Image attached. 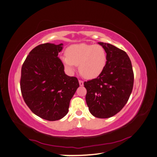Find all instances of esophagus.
<instances>
[{"label": "esophagus", "instance_id": "1", "mask_svg": "<svg viewBox=\"0 0 157 157\" xmlns=\"http://www.w3.org/2000/svg\"><path fill=\"white\" fill-rule=\"evenodd\" d=\"M78 82H79V85H80V86H83V85H84V82H83V81H81V80H79Z\"/></svg>", "mask_w": 157, "mask_h": 157}]
</instances>
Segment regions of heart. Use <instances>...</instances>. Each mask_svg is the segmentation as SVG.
Returning <instances> with one entry per match:
<instances>
[{"instance_id":"obj_1","label":"heart","mask_w":157,"mask_h":157,"mask_svg":"<svg viewBox=\"0 0 157 157\" xmlns=\"http://www.w3.org/2000/svg\"><path fill=\"white\" fill-rule=\"evenodd\" d=\"M66 55L60 56L66 69L72 72L79 64V71L86 78H94L101 75L106 63V54L101 45L85 43L70 46Z\"/></svg>"}]
</instances>
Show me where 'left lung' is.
<instances>
[{
    "instance_id": "8db88e82",
    "label": "left lung",
    "mask_w": 157,
    "mask_h": 157,
    "mask_svg": "<svg viewBox=\"0 0 157 157\" xmlns=\"http://www.w3.org/2000/svg\"><path fill=\"white\" fill-rule=\"evenodd\" d=\"M106 53L104 70L97 78L84 82L86 102L95 117L106 118L123 109L131 95L134 73L131 61L126 52L113 44L98 43Z\"/></svg>"
}]
</instances>
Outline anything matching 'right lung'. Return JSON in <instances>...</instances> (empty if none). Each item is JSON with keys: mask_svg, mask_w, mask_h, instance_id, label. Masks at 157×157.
Masks as SVG:
<instances>
[{"mask_svg": "<svg viewBox=\"0 0 157 157\" xmlns=\"http://www.w3.org/2000/svg\"><path fill=\"white\" fill-rule=\"evenodd\" d=\"M63 44L44 43L29 52L21 68V90L31 111L55 121L68 112L70 101L79 86L77 78L64 73L58 57Z\"/></svg>", "mask_w": 157, "mask_h": 157, "instance_id": "add662e5", "label": "right lung"}]
</instances>
